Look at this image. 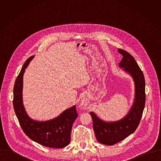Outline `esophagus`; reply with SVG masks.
<instances>
[{
    "label": "esophagus",
    "mask_w": 161,
    "mask_h": 161,
    "mask_svg": "<svg viewBox=\"0 0 161 161\" xmlns=\"http://www.w3.org/2000/svg\"><path fill=\"white\" fill-rule=\"evenodd\" d=\"M80 106H81L82 108H83L84 110H88L89 108L88 102L86 98H84L82 100V101L80 102Z\"/></svg>",
    "instance_id": "obj_1"
}]
</instances>
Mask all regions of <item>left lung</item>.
<instances>
[{"label": "left lung", "instance_id": "8db88e82", "mask_svg": "<svg viewBox=\"0 0 161 161\" xmlns=\"http://www.w3.org/2000/svg\"><path fill=\"white\" fill-rule=\"evenodd\" d=\"M123 56L118 66L133 79L135 86L133 103L128 114L117 121H105L97 114H90L97 141L105 145L112 146L135 132L138 128L145 106V80L142 72L134 58L128 52L118 49Z\"/></svg>", "mask_w": 161, "mask_h": 161}]
</instances>
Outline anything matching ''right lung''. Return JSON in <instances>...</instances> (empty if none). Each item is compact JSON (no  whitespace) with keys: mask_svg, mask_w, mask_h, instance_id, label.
Returning <instances> with one entry per match:
<instances>
[{"mask_svg":"<svg viewBox=\"0 0 161 161\" xmlns=\"http://www.w3.org/2000/svg\"><path fill=\"white\" fill-rule=\"evenodd\" d=\"M35 56L30 57L23 64L14 87V108L25 135L33 141L53 148H63L70 142L73 123L77 118L74 105L54 118L38 121L30 117L23 103V75Z\"/></svg>","mask_w":161,"mask_h":161,"instance_id":"1","label":"right lung"}]
</instances>
